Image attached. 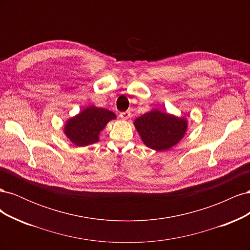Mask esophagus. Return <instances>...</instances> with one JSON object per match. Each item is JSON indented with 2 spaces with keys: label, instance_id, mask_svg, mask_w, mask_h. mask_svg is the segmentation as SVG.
Masks as SVG:
<instances>
[{
  "label": "esophagus",
  "instance_id": "obj_1",
  "mask_svg": "<svg viewBox=\"0 0 250 250\" xmlns=\"http://www.w3.org/2000/svg\"><path fill=\"white\" fill-rule=\"evenodd\" d=\"M120 117L122 118L123 120H128L130 118V112L129 111H124V112H121L120 113Z\"/></svg>",
  "mask_w": 250,
  "mask_h": 250
}]
</instances>
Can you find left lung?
<instances>
[{"label": "left lung", "mask_w": 250, "mask_h": 250, "mask_svg": "<svg viewBox=\"0 0 250 250\" xmlns=\"http://www.w3.org/2000/svg\"><path fill=\"white\" fill-rule=\"evenodd\" d=\"M134 127L147 147L164 151L174 147L185 137L188 120L160 109H152L134 120Z\"/></svg>", "instance_id": "left-lung-1"}]
</instances>
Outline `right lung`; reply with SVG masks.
<instances>
[{
	"instance_id": "1",
	"label": "right lung",
	"mask_w": 250,
	"mask_h": 250,
	"mask_svg": "<svg viewBox=\"0 0 250 250\" xmlns=\"http://www.w3.org/2000/svg\"><path fill=\"white\" fill-rule=\"evenodd\" d=\"M117 117L112 111L94 105L69 119L64 125V134L75 146L84 147L99 141L100 132Z\"/></svg>"
}]
</instances>
